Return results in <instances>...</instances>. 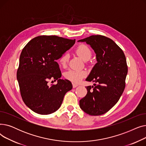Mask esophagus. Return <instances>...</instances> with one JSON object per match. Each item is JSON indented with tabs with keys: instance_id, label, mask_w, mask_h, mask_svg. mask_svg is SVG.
I'll return each instance as SVG.
<instances>
[{
	"instance_id": "1",
	"label": "esophagus",
	"mask_w": 146,
	"mask_h": 146,
	"mask_svg": "<svg viewBox=\"0 0 146 146\" xmlns=\"http://www.w3.org/2000/svg\"><path fill=\"white\" fill-rule=\"evenodd\" d=\"M77 86H78V85H77V84H75V83H73V88H76Z\"/></svg>"
}]
</instances>
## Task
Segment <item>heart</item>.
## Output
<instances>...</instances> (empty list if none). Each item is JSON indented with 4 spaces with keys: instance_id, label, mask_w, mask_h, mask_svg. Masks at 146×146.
<instances>
[{
    "instance_id": "b5f03b06",
    "label": "heart",
    "mask_w": 146,
    "mask_h": 146,
    "mask_svg": "<svg viewBox=\"0 0 146 146\" xmlns=\"http://www.w3.org/2000/svg\"><path fill=\"white\" fill-rule=\"evenodd\" d=\"M76 52L84 61L88 60L92 56V51L85 44H80V45H79L76 50ZM68 59L69 56L67 54H65L63 55L59 60L60 65L63 67L66 66L68 62ZM85 76L86 73L85 72L73 70H70L64 73V77L66 78V79L74 83H78Z\"/></svg>"
}]
</instances>
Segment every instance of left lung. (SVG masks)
<instances>
[{"label":"left lung","instance_id":"8db88e82","mask_svg":"<svg viewBox=\"0 0 146 146\" xmlns=\"http://www.w3.org/2000/svg\"><path fill=\"white\" fill-rule=\"evenodd\" d=\"M78 42L90 45L97 61L86 79L95 83L86 87L88 92L80 100V107L90 115H101L110 110L123 93L128 73L126 58L119 46L105 36L92 35Z\"/></svg>","mask_w":146,"mask_h":146}]
</instances>
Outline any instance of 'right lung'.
<instances>
[{
  "mask_svg": "<svg viewBox=\"0 0 146 146\" xmlns=\"http://www.w3.org/2000/svg\"><path fill=\"white\" fill-rule=\"evenodd\" d=\"M76 40L56 35L38 36L23 48L19 57L17 80L23 101L29 109L41 115L56 112L70 90L72 83L61 79V73L56 60L74 44ZM50 79L58 80L48 87Z\"/></svg>",
  "mask_w": 146,
  "mask_h": 146,
  "instance_id": "add662e5",
  "label": "right lung"
}]
</instances>
